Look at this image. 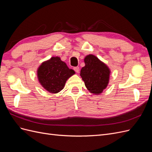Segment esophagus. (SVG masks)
I'll return each mask as SVG.
<instances>
[{
	"mask_svg": "<svg viewBox=\"0 0 152 152\" xmlns=\"http://www.w3.org/2000/svg\"><path fill=\"white\" fill-rule=\"evenodd\" d=\"M73 70H75V72H77V73H79V71H80L79 67H78V66L74 67V68H73Z\"/></svg>",
	"mask_w": 152,
	"mask_h": 152,
	"instance_id": "esophagus-1",
	"label": "esophagus"
}]
</instances>
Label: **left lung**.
<instances>
[{
	"mask_svg": "<svg viewBox=\"0 0 152 152\" xmlns=\"http://www.w3.org/2000/svg\"><path fill=\"white\" fill-rule=\"evenodd\" d=\"M85 66L82 67L80 75L85 86L91 93L100 94L107 88L110 76L109 67L93 54H89L84 58Z\"/></svg>",
	"mask_w": 152,
	"mask_h": 152,
	"instance_id": "obj_1",
	"label": "left lung"
}]
</instances>
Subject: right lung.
<instances>
[{"label":"right lung","mask_w":152,"mask_h":152,"mask_svg":"<svg viewBox=\"0 0 152 152\" xmlns=\"http://www.w3.org/2000/svg\"><path fill=\"white\" fill-rule=\"evenodd\" d=\"M75 73L58 56L50 58L41 63L37 70L40 84L50 93L56 94L65 86L66 80Z\"/></svg>","instance_id":"right-lung-1"}]
</instances>
